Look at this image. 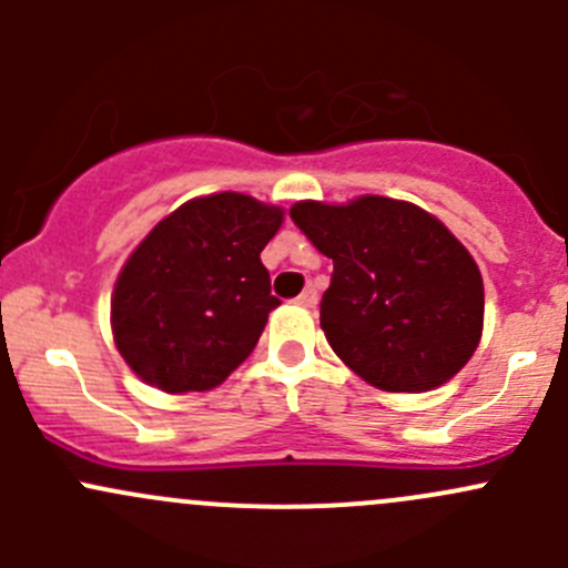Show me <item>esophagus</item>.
I'll use <instances>...</instances> for the list:
<instances>
[{"instance_id": "34e87169", "label": "esophagus", "mask_w": 568, "mask_h": 568, "mask_svg": "<svg viewBox=\"0 0 568 568\" xmlns=\"http://www.w3.org/2000/svg\"><path fill=\"white\" fill-rule=\"evenodd\" d=\"M296 302H300V305H305V307H313L318 302L316 288H305L300 296H296Z\"/></svg>"}]
</instances>
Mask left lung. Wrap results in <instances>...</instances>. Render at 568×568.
Instances as JSON below:
<instances>
[{"instance_id": "8db88e82", "label": "left lung", "mask_w": 568, "mask_h": 568, "mask_svg": "<svg viewBox=\"0 0 568 568\" xmlns=\"http://www.w3.org/2000/svg\"><path fill=\"white\" fill-rule=\"evenodd\" d=\"M291 220L332 257L321 329L359 379L428 393L469 363L484 332V280L437 216L363 194L341 205L302 200Z\"/></svg>"}]
</instances>
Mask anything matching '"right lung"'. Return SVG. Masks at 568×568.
Here are the masks:
<instances>
[{
  "label": "right lung",
  "mask_w": 568,
  "mask_h": 568,
  "mask_svg": "<svg viewBox=\"0 0 568 568\" xmlns=\"http://www.w3.org/2000/svg\"><path fill=\"white\" fill-rule=\"evenodd\" d=\"M283 214L242 192L205 194L136 244L112 291V335L145 385L214 390L250 357L280 305L261 252Z\"/></svg>",
  "instance_id": "right-lung-1"
}]
</instances>
